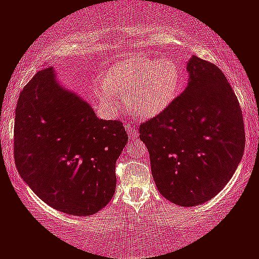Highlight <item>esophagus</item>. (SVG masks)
<instances>
[{"mask_svg":"<svg viewBox=\"0 0 259 259\" xmlns=\"http://www.w3.org/2000/svg\"><path fill=\"white\" fill-rule=\"evenodd\" d=\"M124 128H126L127 132H128V136L131 139H136L137 138V132L135 131V128H133V126L131 123H126L124 124Z\"/></svg>","mask_w":259,"mask_h":259,"instance_id":"1","label":"esophagus"}]
</instances>
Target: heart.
<instances>
[{
    "label": "heart",
    "mask_w": 259,
    "mask_h": 259,
    "mask_svg": "<svg viewBox=\"0 0 259 259\" xmlns=\"http://www.w3.org/2000/svg\"><path fill=\"white\" fill-rule=\"evenodd\" d=\"M183 75L173 60L136 56L111 66L104 80L95 82L96 96L110 114L120 109V96H127L131 113L142 120L154 119L173 105L180 94Z\"/></svg>",
    "instance_id": "b5f03b06"
}]
</instances>
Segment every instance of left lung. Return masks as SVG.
Wrapping results in <instances>:
<instances>
[{
    "mask_svg": "<svg viewBox=\"0 0 259 259\" xmlns=\"http://www.w3.org/2000/svg\"><path fill=\"white\" fill-rule=\"evenodd\" d=\"M187 86L167 111L140 126L159 193L181 206L218 194L237 170L245 149L242 113L227 78L192 55Z\"/></svg>",
    "mask_w": 259,
    "mask_h": 259,
    "instance_id": "left-lung-1",
    "label": "left lung"
}]
</instances>
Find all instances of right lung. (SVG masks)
Listing matches in <instances>:
<instances>
[{
    "label": "right lung",
    "instance_id": "right-lung-1",
    "mask_svg": "<svg viewBox=\"0 0 259 259\" xmlns=\"http://www.w3.org/2000/svg\"><path fill=\"white\" fill-rule=\"evenodd\" d=\"M127 142L122 123L98 119L53 67L40 69L20 92L15 165L31 190L59 211L89 216L110 202L115 163Z\"/></svg>",
    "mask_w": 259,
    "mask_h": 259
}]
</instances>
